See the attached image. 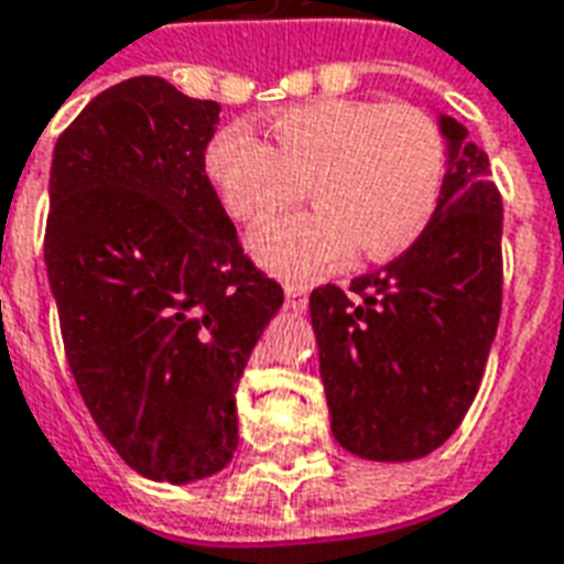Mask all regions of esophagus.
Instances as JSON below:
<instances>
[{"instance_id": "34e87169", "label": "esophagus", "mask_w": 564, "mask_h": 564, "mask_svg": "<svg viewBox=\"0 0 564 564\" xmlns=\"http://www.w3.org/2000/svg\"><path fill=\"white\" fill-rule=\"evenodd\" d=\"M283 293H286V305L293 307V311H305V307H307V290H305V286H295V283H290V286H286Z\"/></svg>"}]
</instances>
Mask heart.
<instances>
[{"label":"heart","instance_id":"obj_1","mask_svg":"<svg viewBox=\"0 0 564 564\" xmlns=\"http://www.w3.org/2000/svg\"><path fill=\"white\" fill-rule=\"evenodd\" d=\"M265 144L247 127L210 141L205 169L232 220L262 226L299 198L317 208L274 223L250 241L274 274L311 281L359 250L387 259L414 245L441 196L444 135L416 105L317 99L271 120Z\"/></svg>","mask_w":564,"mask_h":564}]
</instances>
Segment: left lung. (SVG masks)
<instances>
[{
  "label": "left lung",
  "instance_id": "obj_1",
  "mask_svg": "<svg viewBox=\"0 0 564 564\" xmlns=\"http://www.w3.org/2000/svg\"><path fill=\"white\" fill-rule=\"evenodd\" d=\"M432 220L383 269L311 293L332 435L375 462L423 459L468 414L501 317V196L489 156L441 117Z\"/></svg>",
  "mask_w": 564,
  "mask_h": 564
}]
</instances>
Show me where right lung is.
<instances>
[{
  "label": "right lung",
  "mask_w": 564,
  "mask_h": 564,
  "mask_svg": "<svg viewBox=\"0 0 564 564\" xmlns=\"http://www.w3.org/2000/svg\"><path fill=\"white\" fill-rule=\"evenodd\" d=\"M220 105L141 75L59 135L44 262L80 399L129 468L189 484L238 447L235 387L283 305L205 174Z\"/></svg>",
  "instance_id": "1"
}]
</instances>
